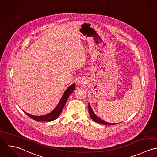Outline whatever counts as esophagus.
<instances>
[{
  "label": "esophagus",
  "instance_id": "1",
  "mask_svg": "<svg viewBox=\"0 0 157 157\" xmlns=\"http://www.w3.org/2000/svg\"><path fill=\"white\" fill-rule=\"evenodd\" d=\"M80 84H81V82H80Z\"/></svg>",
  "mask_w": 157,
  "mask_h": 157
}]
</instances>
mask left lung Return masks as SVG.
Returning a JSON list of instances; mask_svg holds the SVG:
<instances>
[{"label":"left lung","mask_w":157,"mask_h":157,"mask_svg":"<svg viewBox=\"0 0 157 157\" xmlns=\"http://www.w3.org/2000/svg\"><path fill=\"white\" fill-rule=\"evenodd\" d=\"M88 106H89V114L90 115V117L94 121V122L96 123H100V124H104V125H115V124H110V123H107L103 120H102L101 118H98L95 114L94 113V112H93L90 104H88Z\"/></svg>","instance_id":"left-lung-1"}]
</instances>
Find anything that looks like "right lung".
<instances>
[{
    "label": "right lung",
    "mask_w": 157,
    "mask_h": 157,
    "mask_svg": "<svg viewBox=\"0 0 157 157\" xmlns=\"http://www.w3.org/2000/svg\"><path fill=\"white\" fill-rule=\"evenodd\" d=\"M75 84H72L71 86H70L64 92V94H63V97L61 98V99L60 100L59 104H58L57 107L50 113L46 115H43V116H33L27 113H26L25 112V113L29 116L30 118H32L33 120L37 121H39V122H44V121H53L55 120H56L61 113L62 111H63V108L69 97V96L70 94L73 92V91L75 90Z\"/></svg>",
    "instance_id": "add662e5"
}]
</instances>
